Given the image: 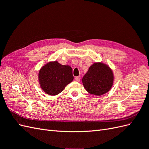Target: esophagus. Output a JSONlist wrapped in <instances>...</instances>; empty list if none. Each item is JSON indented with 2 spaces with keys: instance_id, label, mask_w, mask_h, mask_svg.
<instances>
[{
  "instance_id": "1",
  "label": "esophagus",
  "mask_w": 149,
  "mask_h": 149,
  "mask_svg": "<svg viewBox=\"0 0 149 149\" xmlns=\"http://www.w3.org/2000/svg\"><path fill=\"white\" fill-rule=\"evenodd\" d=\"M80 80H81V77H75V81H77V82H79L80 81Z\"/></svg>"
}]
</instances>
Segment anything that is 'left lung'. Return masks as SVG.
Wrapping results in <instances>:
<instances>
[{"mask_svg": "<svg viewBox=\"0 0 149 149\" xmlns=\"http://www.w3.org/2000/svg\"><path fill=\"white\" fill-rule=\"evenodd\" d=\"M82 81L86 90L90 94L102 95L112 88L113 72L108 65L102 63H95L89 67Z\"/></svg>", "mask_w": 149, "mask_h": 149, "instance_id": "8db88e82", "label": "left lung"}]
</instances>
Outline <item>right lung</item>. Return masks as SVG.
<instances>
[{"instance_id":"right-lung-1","label":"right lung","mask_w":149,"mask_h":149,"mask_svg":"<svg viewBox=\"0 0 149 149\" xmlns=\"http://www.w3.org/2000/svg\"><path fill=\"white\" fill-rule=\"evenodd\" d=\"M73 79L72 68L69 65H62L57 61L47 63L39 72L40 87L49 95L60 93Z\"/></svg>"}]
</instances>
